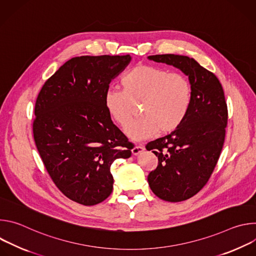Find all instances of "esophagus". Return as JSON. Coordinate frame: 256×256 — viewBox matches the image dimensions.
Segmentation results:
<instances>
[{
	"instance_id": "1",
	"label": "esophagus",
	"mask_w": 256,
	"mask_h": 256,
	"mask_svg": "<svg viewBox=\"0 0 256 256\" xmlns=\"http://www.w3.org/2000/svg\"><path fill=\"white\" fill-rule=\"evenodd\" d=\"M144 151V148L142 147V146H134V147L132 150V155L136 156V155H138L140 153H142Z\"/></svg>"
}]
</instances>
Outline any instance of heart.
I'll use <instances>...</instances> for the list:
<instances>
[{
	"label": "heart",
	"mask_w": 256,
	"mask_h": 256,
	"mask_svg": "<svg viewBox=\"0 0 256 256\" xmlns=\"http://www.w3.org/2000/svg\"><path fill=\"white\" fill-rule=\"evenodd\" d=\"M122 90L108 89L104 106L108 116L120 126L132 118L134 105L142 104L140 116L126 128L132 140L170 134L184 122L192 104V89L190 81L178 72L151 66L138 64L130 70L122 80Z\"/></svg>",
	"instance_id": "heart-1"
}]
</instances>
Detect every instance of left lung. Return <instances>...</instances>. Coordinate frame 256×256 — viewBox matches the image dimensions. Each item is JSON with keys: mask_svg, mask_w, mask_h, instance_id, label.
I'll return each instance as SVG.
<instances>
[{"mask_svg": "<svg viewBox=\"0 0 256 256\" xmlns=\"http://www.w3.org/2000/svg\"><path fill=\"white\" fill-rule=\"evenodd\" d=\"M148 58L179 68L192 89L184 122L146 146L158 157L157 168L148 175L150 188L163 200L182 202L206 186L220 157L228 122L224 90L212 72L192 58L169 54Z\"/></svg>", "mask_w": 256, "mask_h": 256, "instance_id": "left-lung-1", "label": "left lung"}]
</instances>
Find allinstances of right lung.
<instances>
[{
	"label": "right lung",
	"instance_id": "right-lung-1",
	"mask_svg": "<svg viewBox=\"0 0 256 256\" xmlns=\"http://www.w3.org/2000/svg\"><path fill=\"white\" fill-rule=\"evenodd\" d=\"M130 60V54L72 58L36 99V148L56 188L78 204L94 206L110 196L112 162L132 155L126 136L104 106L109 84Z\"/></svg>",
	"mask_w": 256,
	"mask_h": 256
}]
</instances>
